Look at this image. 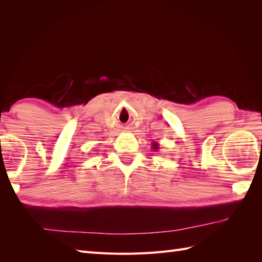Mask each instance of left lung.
<instances>
[{"label":"left lung","instance_id":"left-lung-1","mask_svg":"<svg viewBox=\"0 0 262 262\" xmlns=\"http://www.w3.org/2000/svg\"><path fill=\"white\" fill-rule=\"evenodd\" d=\"M151 148H152L154 150H158L159 149V144H158V142H152V144H151Z\"/></svg>","mask_w":262,"mask_h":262}]
</instances>
